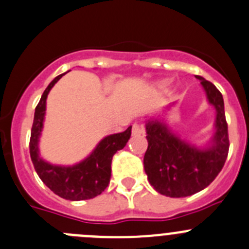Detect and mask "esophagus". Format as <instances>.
Wrapping results in <instances>:
<instances>
[{"label":"esophagus","mask_w":249,"mask_h":249,"mask_svg":"<svg viewBox=\"0 0 249 249\" xmlns=\"http://www.w3.org/2000/svg\"><path fill=\"white\" fill-rule=\"evenodd\" d=\"M131 134L134 136H141L144 135V127L140 124H134L131 127Z\"/></svg>","instance_id":"34e87169"}]
</instances>
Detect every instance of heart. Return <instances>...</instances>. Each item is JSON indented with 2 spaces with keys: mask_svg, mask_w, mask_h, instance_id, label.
<instances>
[{
  "mask_svg": "<svg viewBox=\"0 0 249 249\" xmlns=\"http://www.w3.org/2000/svg\"><path fill=\"white\" fill-rule=\"evenodd\" d=\"M169 84H170V80H169V79H161V80L157 81L156 83V89L158 91H164L166 88H168Z\"/></svg>",
  "mask_w": 249,
  "mask_h": 249,
  "instance_id": "b5f03b06",
  "label": "heart"
}]
</instances>
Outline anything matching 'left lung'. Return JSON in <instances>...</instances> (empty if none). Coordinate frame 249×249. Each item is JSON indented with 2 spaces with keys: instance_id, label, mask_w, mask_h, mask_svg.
<instances>
[{
  "instance_id": "8db88e82",
  "label": "left lung",
  "mask_w": 249,
  "mask_h": 249,
  "mask_svg": "<svg viewBox=\"0 0 249 249\" xmlns=\"http://www.w3.org/2000/svg\"><path fill=\"white\" fill-rule=\"evenodd\" d=\"M206 92L208 105L215 110L213 135L202 146L182 139L168 122L175 103L147 118L146 139L148 147L143 166L149 183L166 197H187L206 189L225 164L229 152L228 124L220 91L202 76L196 75Z\"/></svg>"
}]
</instances>
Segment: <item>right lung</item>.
<instances>
[{"label": "right lung", "mask_w": 249, "mask_h": 249, "mask_svg": "<svg viewBox=\"0 0 249 249\" xmlns=\"http://www.w3.org/2000/svg\"><path fill=\"white\" fill-rule=\"evenodd\" d=\"M66 73L55 76L43 91L35 108L30 136V157L38 178L57 196L69 201H84L98 196L109 183L110 164L115 152L123 149L131 136V126L119 134L103 137L90 154L73 165H58L45 160L38 149L46 115V100L51 89Z\"/></svg>", "instance_id": "add662e5"}]
</instances>
